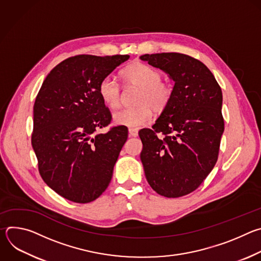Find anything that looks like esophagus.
I'll return each mask as SVG.
<instances>
[{
  "instance_id": "obj_1",
  "label": "esophagus",
  "mask_w": 261,
  "mask_h": 261,
  "mask_svg": "<svg viewBox=\"0 0 261 261\" xmlns=\"http://www.w3.org/2000/svg\"><path fill=\"white\" fill-rule=\"evenodd\" d=\"M129 134L132 137H136L138 135V130L134 129V128H129Z\"/></svg>"
}]
</instances>
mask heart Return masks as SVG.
Listing matches in <instances>:
<instances>
[{
    "label": "heart",
    "mask_w": 261,
    "mask_h": 261,
    "mask_svg": "<svg viewBox=\"0 0 261 261\" xmlns=\"http://www.w3.org/2000/svg\"><path fill=\"white\" fill-rule=\"evenodd\" d=\"M125 86L139 89L135 107L121 109L114 115V122L131 128H138L152 118V110L162 113L169 105L173 96V87L162 80V73L144 63H134L121 72ZM99 95L109 108H118L121 104V87L110 76L99 84Z\"/></svg>",
    "instance_id": "1"
}]
</instances>
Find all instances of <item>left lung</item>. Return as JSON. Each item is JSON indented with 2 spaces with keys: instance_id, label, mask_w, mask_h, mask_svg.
<instances>
[{
  "instance_id": "obj_1",
  "label": "left lung",
  "mask_w": 261,
  "mask_h": 261,
  "mask_svg": "<svg viewBox=\"0 0 261 261\" xmlns=\"http://www.w3.org/2000/svg\"><path fill=\"white\" fill-rule=\"evenodd\" d=\"M174 81L173 96L152 129L139 131L145 177L158 194L176 198L195 191L213 170L224 131L222 91L210 69L179 53L143 55Z\"/></svg>"
}]
</instances>
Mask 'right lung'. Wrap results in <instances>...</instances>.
Here are the masks:
<instances>
[{
  "mask_svg": "<svg viewBox=\"0 0 261 261\" xmlns=\"http://www.w3.org/2000/svg\"><path fill=\"white\" fill-rule=\"evenodd\" d=\"M129 58H68L50 71L36 97L32 145L38 170L48 187L70 201H94L113 177L128 128L120 125L96 133L113 119L99 84Z\"/></svg>",
  "mask_w": 261,
  "mask_h": 261,
  "instance_id": "add662e5",
  "label": "right lung"
}]
</instances>
